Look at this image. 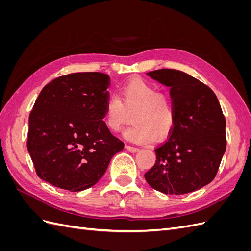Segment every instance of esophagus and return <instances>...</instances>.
I'll return each instance as SVG.
<instances>
[{
  "instance_id": "obj_1",
  "label": "esophagus",
  "mask_w": 251,
  "mask_h": 251,
  "mask_svg": "<svg viewBox=\"0 0 251 251\" xmlns=\"http://www.w3.org/2000/svg\"><path fill=\"white\" fill-rule=\"evenodd\" d=\"M126 150L128 151H131V153H136V151H139V148H136V147H133V146H128V144H126Z\"/></svg>"
}]
</instances>
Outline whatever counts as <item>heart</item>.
<instances>
[{
	"label": "heart",
	"mask_w": 251,
	"mask_h": 251,
	"mask_svg": "<svg viewBox=\"0 0 251 251\" xmlns=\"http://www.w3.org/2000/svg\"><path fill=\"white\" fill-rule=\"evenodd\" d=\"M132 119L134 124L124 132L125 137L137 143H148L155 137L163 140L175 126L171 98L151 83L136 78L120 89L119 98L111 96L104 104L103 120L110 131L119 132Z\"/></svg>",
	"instance_id": "b5f03b06"
}]
</instances>
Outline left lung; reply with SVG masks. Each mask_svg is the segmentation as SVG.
<instances>
[{"mask_svg":"<svg viewBox=\"0 0 251 251\" xmlns=\"http://www.w3.org/2000/svg\"><path fill=\"white\" fill-rule=\"evenodd\" d=\"M170 88L175 126L155 149L156 162L144 174L148 183L166 195H183L214 180L226 150V120L208 86L184 72L160 69L147 73Z\"/></svg>","mask_w":251,"mask_h":251,"instance_id":"obj_1","label":"left lung"}]
</instances>
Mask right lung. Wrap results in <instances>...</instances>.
I'll list each match as a JSON object with an SVG mask.
<instances>
[{"label": "right lung", "mask_w": 251, "mask_h": 251, "mask_svg": "<svg viewBox=\"0 0 251 251\" xmlns=\"http://www.w3.org/2000/svg\"><path fill=\"white\" fill-rule=\"evenodd\" d=\"M110 77L71 73L45 86L29 115L27 148L37 176L79 192L96 184L125 143L103 119Z\"/></svg>", "instance_id": "1"}]
</instances>
